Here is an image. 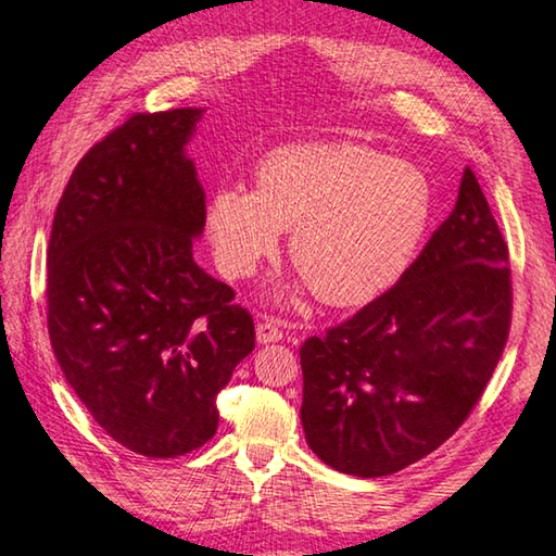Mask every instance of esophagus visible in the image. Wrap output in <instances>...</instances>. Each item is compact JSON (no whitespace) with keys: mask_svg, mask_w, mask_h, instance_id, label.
Masks as SVG:
<instances>
[{"mask_svg":"<svg viewBox=\"0 0 556 556\" xmlns=\"http://www.w3.org/2000/svg\"><path fill=\"white\" fill-rule=\"evenodd\" d=\"M281 338H285V331H281L275 318H262V321L257 324V341L260 343H277V341H281Z\"/></svg>","mask_w":556,"mask_h":556,"instance_id":"esophagus-1","label":"esophagus"}]
</instances>
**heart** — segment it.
<instances>
[{"mask_svg":"<svg viewBox=\"0 0 556 556\" xmlns=\"http://www.w3.org/2000/svg\"><path fill=\"white\" fill-rule=\"evenodd\" d=\"M434 193L417 166L355 142L287 144L257 191L215 188L205 225L218 267L250 277L291 230L289 257L328 306H363L397 281L425 240Z\"/></svg>","mask_w":556,"mask_h":556,"instance_id":"heart-1","label":"heart"}]
</instances>
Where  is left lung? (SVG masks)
<instances>
[{
	"label": "left lung",
	"instance_id": "obj_1",
	"mask_svg": "<svg viewBox=\"0 0 556 556\" xmlns=\"http://www.w3.org/2000/svg\"><path fill=\"white\" fill-rule=\"evenodd\" d=\"M510 257L476 174L397 285L301 345V425L348 476L397 473L481 400L510 333Z\"/></svg>",
	"mask_w": 556,
	"mask_h": 556
}]
</instances>
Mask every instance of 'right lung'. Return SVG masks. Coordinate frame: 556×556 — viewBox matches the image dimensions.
I'll return each instance as SVG.
<instances>
[{
	"instance_id": "right-lung-1",
	"label": "right lung",
	"mask_w": 556,
	"mask_h": 556,
	"mask_svg": "<svg viewBox=\"0 0 556 556\" xmlns=\"http://www.w3.org/2000/svg\"><path fill=\"white\" fill-rule=\"evenodd\" d=\"M201 108L139 112L80 159L53 215L49 336L92 419L176 458L218 429L215 397L255 348L235 291L193 260L205 193L186 156Z\"/></svg>"
}]
</instances>
